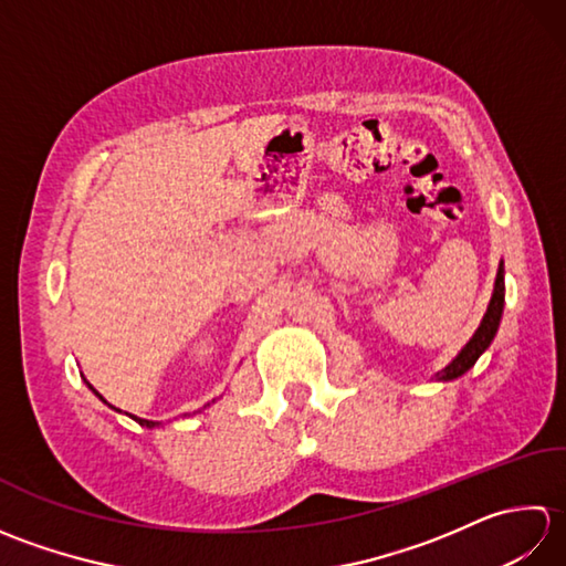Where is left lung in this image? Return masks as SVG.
Listing matches in <instances>:
<instances>
[{"label": "left lung", "instance_id": "1", "mask_svg": "<svg viewBox=\"0 0 566 566\" xmlns=\"http://www.w3.org/2000/svg\"><path fill=\"white\" fill-rule=\"evenodd\" d=\"M503 292H506V284H503V268H499L496 274V286H494V296H491L489 308H486V316L482 321V326L476 328V333L472 335V340L464 345V350L457 355L452 363L444 367L442 371H438V379H457L462 377L467 369H472L474 363L479 359L486 347L494 340V335L499 331V323H501V314H503Z\"/></svg>", "mask_w": 566, "mask_h": 566}]
</instances>
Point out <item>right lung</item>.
Masks as SVG:
<instances>
[{"label":"right lung","mask_w":566,"mask_h":566,"mask_svg":"<svg viewBox=\"0 0 566 566\" xmlns=\"http://www.w3.org/2000/svg\"><path fill=\"white\" fill-rule=\"evenodd\" d=\"M136 420H138V423H140V426H148V428H153V426H155V423H153V420H143V418H136Z\"/></svg>","instance_id":"obj_1"}]
</instances>
